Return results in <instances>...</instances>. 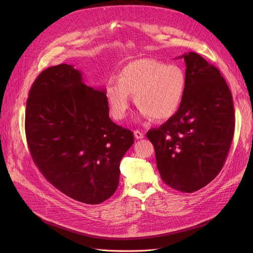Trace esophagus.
<instances>
[{"instance_id": "esophagus-1", "label": "esophagus", "mask_w": 253, "mask_h": 253, "mask_svg": "<svg viewBox=\"0 0 253 253\" xmlns=\"http://www.w3.org/2000/svg\"><path fill=\"white\" fill-rule=\"evenodd\" d=\"M134 136L136 139H141L143 138V133L139 130H134Z\"/></svg>"}]
</instances>
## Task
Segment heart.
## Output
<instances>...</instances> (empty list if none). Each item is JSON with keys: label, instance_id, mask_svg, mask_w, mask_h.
Listing matches in <instances>:
<instances>
[{"label": "heart", "instance_id": "obj_1", "mask_svg": "<svg viewBox=\"0 0 253 253\" xmlns=\"http://www.w3.org/2000/svg\"><path fill=\"white\" fill-rule=\"evenodd\" d=\"M185 91L187 76L179 65L140 58L127 63L118 80H109L104 95L110 113L116 120L126 117L131 95H135L140 117L165 121L178 112Z\"/></svg>", "mask_w": 253, "mask_h": 253}]
</instances>
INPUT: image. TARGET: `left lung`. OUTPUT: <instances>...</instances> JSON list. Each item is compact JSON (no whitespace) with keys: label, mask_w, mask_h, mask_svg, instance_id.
<instances>
[{"label":"left lung","mask_w":253,"mask_h":253,"mask_svg":"<svg viewBox=\"0 0 253 253\" xmlns=\"http://www.w3.org/2000/svg\"><path fill=\"white\" fill-rule=\"evenodd\" d=\"M187 91L178 112L148 131L161 178L184 193L202 189L219 173L235 128L232 93L220 72L195 52L182 56Z\"/></svg>","instance_id":"left-lung-1"}]
</instances>
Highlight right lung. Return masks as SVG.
<instances>
[{
    "label": "right lung",
    "mask_w": 253,
    "mask_h": 253,
    "mask_svg": "<svg viewBox=\"0 0 253 253\" xmlns=\"http://www.w3.org/2000/svg\"><path fill=\"white\" fill-rule=\"evenodd\" d=\"M25 135L33 161L64 195L99 204L116 192L120 162L134 142L132 131L109 116L104 90L83 83L73 65L40 74L25 111Z\"/></svg>",
    "instance_id": "1"
}]
</instances>
